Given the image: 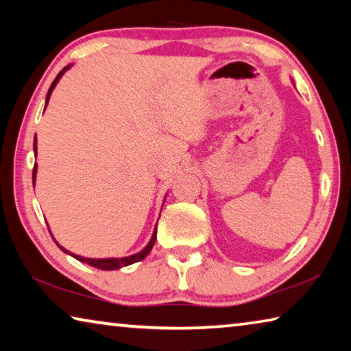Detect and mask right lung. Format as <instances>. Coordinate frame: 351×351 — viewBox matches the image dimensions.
Instances as JSON below:
<instances>
[{
	"instance_id": "right-lung-1",
	"label": "right lung",
	"mask_w": 351,
	"mask_h": 351,
	"mask_svg": "<svg viewBox=\"0 0 351 351\" xmlns=\"http://www.w3.org/2000/svg\"><path fill=\"white\" fill-rule=\"evenodd\" d=\"M73 66V64H68V66H64L60 73H58V75L56 77V80L52 82V85H51V88H49V91H47V96H46V105H45V110H46V106H47V102H49V99H51V94H52V91H54V88H56V85L58 83V80L62 79V75L66 73V71ZM34 153H35V156H37V139H34ZM35 178H37V164H34V171H32V182H34V186H35ZM51 232V230H49ZM52 235V234H51ZM52 239H54V237H52ZM56 241V240H54ZM154 241H156V228H154V230H153V235H152V239H150V241H148V245L142 249L141 252H136V254H133V255H128V257H121V258H114V257H111V258H88V257H82V255H77V254H73V252H69L68 249H64L63 246H60L57 243V246L62 249L63 252H66V254H69V255H73L74 258H77L79 261H82V263H88L90 266H93V268H97V269H104V271H112V269H121V268H123V266H128V265H133V263H136V261H141V260H144L147 255H148V252L152 251L153 249V246H154Z\"/></svg>"
}]
</instances>
